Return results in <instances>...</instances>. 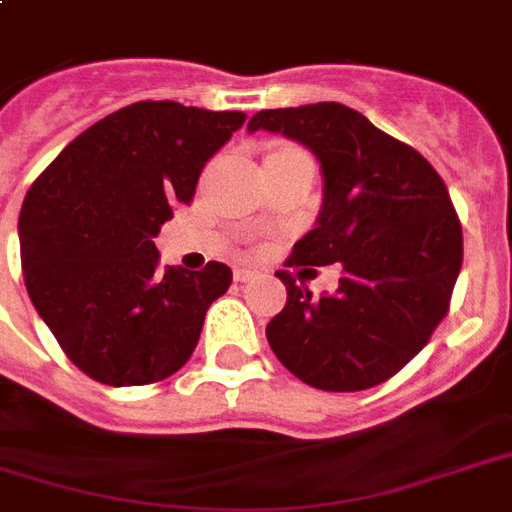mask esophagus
Returning a JSON list of instances; mask_svg holds the SVG:
<instances>
[{"instance_id": "esophagus-1", "label": "esophagus", "mask_w": 512, "mask_h": 512, "mask_svg": "<svg viewBox=\"0 0 512 512\" xmlns=\"http://www.w3.org/2000/svg\"><path fill=\"white\" fill-rule=\"evenodd\" d=\"M233 279H236V282H249V279H255V271H252V268L238 266L236 271H233Z\"/></svg>"}]
</instances>
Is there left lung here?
I'll use <instances>...</instances> for the list:
<instances>
[{
    "mask_svg": "<svg viewBox=\"0 0 512 512\" xmlns=\"http://www.w3.org/2000/svg\"><path fill=\"white\" fill-rule=\"evenodd\" d=\"M257 130L304 143L323 165L317 227L295 241L285 266L342 263L339 290L323 298L276 271L287 304L266 328L271 350L320 391L391 380L448 314L464 260L445 181L420 151L339 102L260 111L249 121Z\"/></svg>",
    "mask_w": 512,
    "mask_h": 512,
    "instance_id": "1",
    "label": "left lung"
}]
</instances>
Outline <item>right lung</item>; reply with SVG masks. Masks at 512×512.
Listing matches in <instances>:
<instances>
[{"label":"right lung","instance_id":"add662e5","mask_svg":"<svg viewBox=\"0 0 512 512\" xmlns=\"http://www.w3.org/2000/svg\"><path fill=\"white\" fill-rule=\"evenodd\" d=\"M246 113L143 100L81 132L26 192V293L86 377L127 388L176 374L233 271H157L154 236L189 206L206 162Z\"/></svg>","mask_w":512,"mask_h":512}]
</instances>
